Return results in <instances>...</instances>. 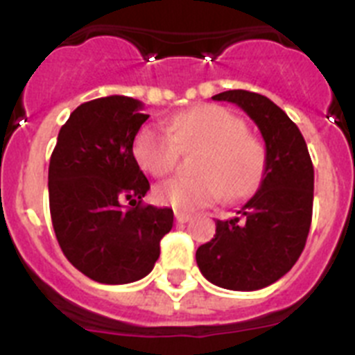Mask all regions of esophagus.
I'll return each mask as SVG.
<instances>
[{"label":"esophagus","instance_id":"1","mask_svg":"<svg viewBox=\"0 0 355 355\" xmlns=\"http://www.w3.org/2000/svg\"><path fill=\"white\" fill-rule=\"evenodd\" d=\"M174 215H175V220H178V224H187V222L192 218V213L180 211V209H178V211H174Z\"/></svg>","mask_w":355,"mask_h":355}]
</instances>
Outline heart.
<instances>
[{"label": "heart", "mask_w": 355, "mask_h": 355, "mask_svg": "<svg viewBox=\"0 0 355 355\" xmlns=\"http://www.w3.org/2000/svg\"><path fill=\"white\" fill-rule=\"evenodd\" d=\"M202 146L196 163L197 175H178L158 184L159 205L180 211L209 206L222 197L249 196L261 181L266 155L261 144L247 135L245 122L227 108L205 105L178 114L168 130L140 128L133 140V156L149 174L162 178L175 168L180 147Z\"/></svg>", "instance_id": "b5f03b06"}]
</instances>
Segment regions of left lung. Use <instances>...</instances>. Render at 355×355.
Returning a JSON list of instances; mask_svg holds the SVG:
<instances>
[{
  "instance_id": "obj_1",
  "label": "left lung",
  "mask_w": 355,
  "mask_h": 355,
  "mask_svg": "<svg viewBox=\"0 0 355 355\" xmlns=\"http://www.w3.org/2000/svg\"><path fill=\"white\" fill-rule=\"evenodd\" d=\"M215 101L240 106L266 147V167L258 192L231 220H216L215 238L196 252L200 274L225 290L270 286L291 270L306 245L313 216L315 171L306 140L293 121L268 97L227 90Z\"/></svg>"
}]
</instances>
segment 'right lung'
<instances>
[{
    "label": "right lung",
    "instance_id": "add662e5",
    "mask_svg": "<svg viewBox=\"0 0 355 355\" xmlns=\"http://www.w3.org/2000/svg\"><path fill=\"white\" fill-rule=\"evenodd\" d=\"M128 96L99 97L67 119L49 159V211L65 258L103 284L146 277L172 229L171 208L142 205L149 181L133 140L149 119ZM130 202V207H124Z\"/></svg>",
    "mask_w": 355,
    "mask_h": 355
}]
</instances>
